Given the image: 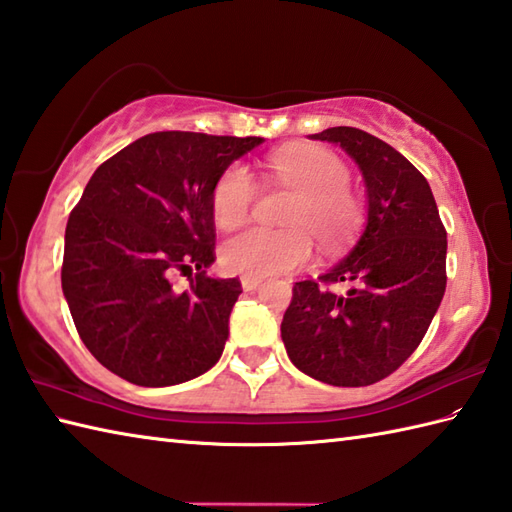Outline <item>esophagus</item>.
<instances>
[{
	"label": "esophagus",
	"mask_w": 512,
	"mask_h": 512,
	"mask_svg": "<svg viewBox=\"0 0 512 512\" xmlns=\"http://www.w3.org/2000/svg\"><path fill=\"white\" fill-rule=\"evenodd\" d=\"M239 281H242L244 290H255V288H259V284H262V279H257V277H242Z\"/></svg>",
	"instance_id": "1"
}]
</instances>
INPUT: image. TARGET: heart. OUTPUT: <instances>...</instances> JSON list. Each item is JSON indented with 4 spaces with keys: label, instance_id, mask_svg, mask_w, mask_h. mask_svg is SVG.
I'll return each instance as SVG.
<instances>
[{
    "label": "heart",
    "instance_id": "b5f03b06",
    "mask_svg": "<svg viewBox=\"0 0 512 512\" xmlns=\"http://www.w3.org/2000/svg\"><path fill=\"white\" fill-rule=\"evenodd\" d=\"M270 176L297 191L290 202L286 231L250 228L228 239L220 262L233 275L264 277L306 264L312 255L310 235L323 246H336L361 220V204L345 187L350 171L345 162L323 147H288L266 158ZM255 200V180L244 165H231L217 178L211 211L222 231L242 226Z\"/></svg>",
    "mask_w": 512,
    "mask_h": 512
}]
</instances>
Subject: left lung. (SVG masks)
I'll return each mask as SVG.
<instances>
[{"label":"left lung","instance_id":"8db88e82","mask_svg":"<svg viewBox=\"0 0 512 512\" xmlns=\"http://www.w3.org/2000/svg\"><path fill=\"white\" fill-rule=\"evenodd\" d=\"M312 140L341 145L363 173L367 220L321 284L297 281L281 321L292 365L336 387H365L407 361L427 334L447 288V231L427 178L356 127H330Z\"/></svg>","mask_w":512,"mask_h":512}]
</instances>
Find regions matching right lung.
Segmentation results:
<instances>
[{
  "label": "right lung",
  "instance_id": "1",
  "mask_svg": "<svg viewBox=\"0 0 512 512\" xmlns=\"http://www.w3.org/2000/svg\"><path fill=\"white\" fill-rule=\"evenodd\" d=\"M259 136L156 132L94 171L65 226L61 288L81 341L140 387L198 378L220 361L239 279H217L211 193ZM199 270L190 288L176 272Z\"/></svg>",
  "mask_w": 512,
  "mask_h": 512
}]
</instances>
